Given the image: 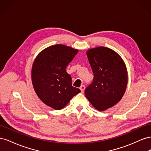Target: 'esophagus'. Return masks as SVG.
Here are the masks:
<instances>
[{"label": "esophagus", "instance_id": "1", "mask_svg": "<svg viewBox=\"0 0 151 151\" xmlns=\"http://www.w3.org/2000/svg\"><path fill=\"white\" fill-rule=\"evenodd\" d=\"M80 89H81V92L83 93L84 91V90H85V86L82 85V86L80 87Z\"/></svg>", "mask_w": 151, "mask_h": 151}]
</instances>
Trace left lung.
Masks as SVG:
<instances>
[{
    "label": "left lung",
    "mask_w": 151,
    "mask_h": 151,
    "mask_svg": "<svg viewBox=\"0 0 151 151\" xmlns=\"http://www.w3.org/2000/svg\"><path fill=\"white\" fill-rule=\"evenodd\" d=\"M86 54L94 78L84 93L91 104L103 111L119 102L125 94L128 83L127 67L119 55L110 48H91Z\"/></svg>",
    "instance_id": "1"
}]
</instances>
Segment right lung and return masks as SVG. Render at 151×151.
Returning a JSON list of instances; mask_svg holds the SVG:
<instances>
[{
  "instance_id": "1",
  "label": "right lung",
  "mask_w": 151,
  "mask_h": 151,
  "mask_svg": "<svg viewBox=\"0 0 151 151\" xmlns=\"http://www.w3.org/2000/svg\"><path fill=\"white\" fill-rule=\"evenodd\" d=\"M77 52L66 45H55L42 50L33 62L31 80L35 92L42 102L57 110L81 92L72 86V77L66 72Z\"/></svg>"
}]
</instances>
